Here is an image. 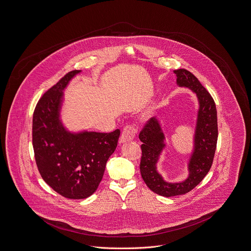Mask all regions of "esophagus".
Wrapping results in <instances>:
<instances>
[{"label": "esophagus", "mask_w": 251, "mask_h": 251, "mask_svg": "<svg viewBox=\"0 0 251 251\" xmlns=\"http://www.w3.org/2000/svg\"><path fill=\"white\" fill-rule=\"evenodd\" d=\"M136 133H137V130H136V128L134 126H132V125L125 126L123 131H122V134L120 136L119 143H123V142H126V141L132 140V139L135 138Z\"/></svg>", "instance_id": "34e87169"}]
</instances>
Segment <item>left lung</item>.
<instances>
[{
	"instance_id": "obj_1",
	"label": "left lung",
	"mask_w": 251,
	"mask_h": 251,
	"mask_svg": "<svg viewBox=\"0 0 251 251\" xmlns=\"http://www.w3.org/2000/svg\"><path fill=\"white\" fill-rule=\"evenodd\" d=\"M176 83L188 87L197 96L199 108L194 136V150L191 154L189 176L179 183H168L157 171V163L166 147L165 134L156 117L145 124L139 138L141 144L140 173L147 187L157 195L170 197L185 195L195 188L212 167L218 141V116L214 99L193 73L186 69L174 70Z\"/></svg>"
}]
</instances>
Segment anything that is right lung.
<instances>
[{"mask_svg": "<svg viewBox=\"0 0 251 251\" xmlns=\"http://www.w3.org/2000/svg\"><path fill=\"white\" fill-rule=\"evenodd\" d=\"M81 70H73L48 89L32 116V146L42 179L69 199H84L98 188L120 130L71 133L60 120L63 90Z\"/></svg>", "mask_w": 251, "mask_h": 251, "instance_id": "right-lung-1", "label": "right lung"}]
</instances>
